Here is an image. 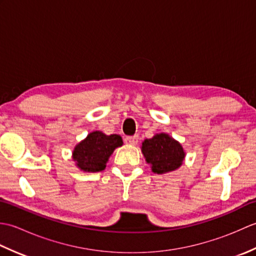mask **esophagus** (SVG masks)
Wrapping results in <instances>:
<instances>
[{"mask_svg":"<svg viewBox=\"0 0 256 256\" xmlns=\"http://www.w3.org/2000/svg\"><path fill=\"white\" fill-rule=\"evenodd\" d=\"M125 143L130 145H136L138 142V135H134V136H126L125 138Z\"/></svg>","mask_w":256,"mask_h":256,"instance_id":"34e87169","label":"esophagus"}]
</instances>
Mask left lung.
Wrapping results in <instances>:
<instances>
[{
  "mask_svg": "<svg viewBox=\"0 0 256 256\" xmlns=\"http://www.w3.org/2000/svg\"><path fill=\"white\" fill-rule=\"evenodd\" d=\"M142 153L152 172L166 174L182 165L186 153L182 144L166 133H158L142 143Z\"/></svg>",
  "mask_w": 256,
  "mask_h": 256,
  "instance_id": "1",
  "label": "left lung"
}]
</instances>
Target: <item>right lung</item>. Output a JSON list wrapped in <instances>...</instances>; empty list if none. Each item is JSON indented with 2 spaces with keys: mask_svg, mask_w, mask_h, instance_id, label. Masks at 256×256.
<instances>
[{
  "mask_svg": "<svg viewBox=\"0 0 256 256\" xmlns=\"http://www.w3.org/2000/svg\"><path fill=\"white\" fill-rule=\"evenodd\" d=\"M122 145V138L118 134L106 135L101 131L91 132L76 145L72 160L81 170L88 172H101L106 168L108 157L112 155L114 150Z\"/></svg>",
  "mask_w": 256,
  "mask_h": 256,
  "instance_id": "1",
  "label": "right lung"
}]
</instances>
